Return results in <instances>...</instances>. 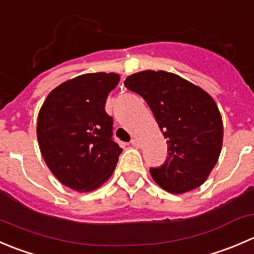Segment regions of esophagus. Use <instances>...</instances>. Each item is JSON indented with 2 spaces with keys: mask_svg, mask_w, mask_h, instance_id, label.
I'll use <instances>...</instances> for the list:
<instances>
[{
  "mask_svg": "<svg viewBox=\"0 0 254 254\" xmlns=\"http://www.w3.org/2000/svg\"><path fill=\"white\" fill-rule=\"evenodd\" d=\"M130 144H131L134 147H139L140 146V141L137 139H135V137H134V139H131Z\"/></svg>",
  "mask_w": 254,
  "mask_h": 254,
  "instance_id": "1",
  "label": "esophagus"
}]
</instances>
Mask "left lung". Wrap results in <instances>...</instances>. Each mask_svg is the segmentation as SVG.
Wrapping results in <instances>:
<instances>
[{
  "label": "left lung",
  "instance_id": "left-lung-1",
  "mask_svg": "<svg viewBox=\"0 0 254 254\" xmlns=\"http://www.w3.org/2000/svg\"><path fill=\"white\" fill-rule=\"evenodd\" d=\"M144 98L167 142V159L150 174L172 193L201 186L217 162L223 125L215 100L201 88L164 70H144L124 80Z\"/></svg>",
  "mask_w": 254,
  "mask_h": 254
}]
</instances>
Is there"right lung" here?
<instances>
[{"label": "right lung", "instance_id": "obj_1", "mask_svg": "<svg viewBox=\"0 0 254 254\" xmlns=\"http://www.w3.org/2000/svg\"><path fill=\"white\" fill-rule=\"evenodd\" d=\"M115 73L75 77L52 90L37 122L39 149L52 174L70 189L88 192L107 181L123 149L113 140V118L105 112Z\"/></svg>", "mask_w": 254, "mask_h": 254}]
</instances>
